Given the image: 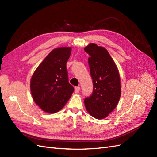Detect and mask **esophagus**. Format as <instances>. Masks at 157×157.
Wrapping results in <instances>:
<instances>
[{"mask_svg": "<svg viewBox=\"0 0 157 157\" xmlns=\"http://www.w3.org/2000/svg\"><path fill=\"white\" fill-rule=\"evenodd\" d=\"M74 91H75V93H79V91H80V87H75Z\"/></svg>", "mask_w": 157, "mask_h": 157, "instance_id": "obj_1", "label": "esophagus"}]
</instances>
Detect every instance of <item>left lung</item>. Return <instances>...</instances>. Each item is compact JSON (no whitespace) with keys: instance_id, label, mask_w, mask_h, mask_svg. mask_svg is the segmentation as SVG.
Instances as JSON below:
<instances>
[{"instance_id":"1","label":"left lung","mask_w":157,"mask_h":157,"mask_svg":"<svg viewBox=\"0 0 157 157\" xmlns=\"http://www.w3.org/2000/svg\"><path fill=\"white\" fill-rule=\"evenodd\" d=\"M84 50L90 56L88 62L93 79L94 91L84 100L92 117L105 119L113 111L121 97V78L119 70L109 53L102 46L90 43Z\"/></svg>"}]
</instances>
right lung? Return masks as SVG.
I'll return each instance as SVG.
<instances>
[{
    "label": "right lung",
    "instance_id": "1",
    "mask_svg": "<svg viewBox=\"0 0 157 157\" xmlns=\"http://www.w3.org/2000/svg\"><path fill=\"white\" fill-rule=\"evenodd\" d=\"M71 50V47L52 50L32 75V96L35 103L48 113L61 110L74 92V87L68 82L66 69Z\"/></svg>",
    "mask_w": 157,
    "mask_h": 157
}]
</instances>
